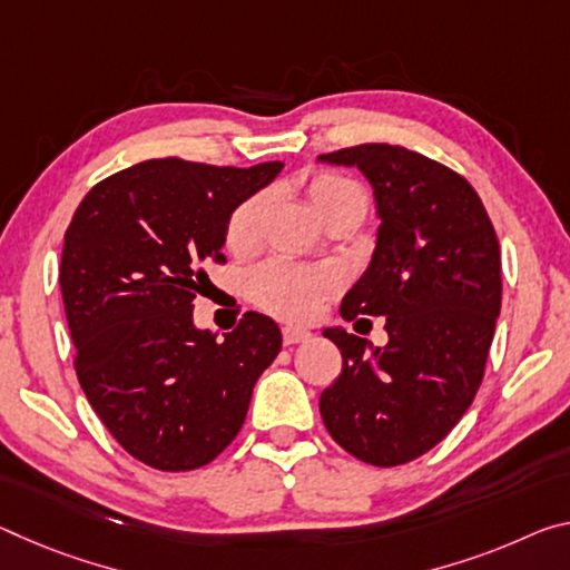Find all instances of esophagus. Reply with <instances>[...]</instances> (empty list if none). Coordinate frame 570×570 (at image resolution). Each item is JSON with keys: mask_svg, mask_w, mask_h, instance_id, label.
Instances as JSON below:
<instances>
[{"mask_svg": "<svg viewBox=\"0 0 570 570\" xmlns=\"http://www.w3.org/2000/svg\"><path fill=\"white\" fill-rule=\"evenodd\" d=\"M282 337H284V345H299V342H306L312 337V332L302 327H284Z\"/></svg>", "mask_w": 570, "mask_h": 570, "instance_id": "34e87169", "label": "esophagus"}]
</instances>
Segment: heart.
Here are the masks:
<instances>
[{
	"mask_svg": "<svg viewBox=\"0 0 570 570\" xmlns=\"http://www.w3.org/2000/svg\"><path fill=\"white\" fill-rule=\"evenodd\" d=\"M306 197L314 213L327 223L340 213L367 210V193L357 179L342 171L320 169L306 179ZM266 213V197L253 195L230 213L225 225V246L233 253H248L261 238V220ZM340 288V276L332 268H306L274 258L256 266L246 278L250 302L274 317L292 322H309L322 302Z\"/></svg>",
	"mask_w": 570,
	"mask_h": 570,
	"instance_id": "obj_1",
	"label": "heart"
}]
</instances>
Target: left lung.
I'll return each instance as SVG.
<instances>
[{
    "label": "left lung",
    "mask_w": 570,
    "mask_h": 570,
    "mask_svg": "<svg viewBox=\"0 0 570 570\" xmlns=\"http://www.w3.org/2000/svg\"><path fill=\"white\" fill-rule=\"evenodd\" d=\"M322 159L357 165L375 189L373 264L342 317H385L387 345L327 330L342 373L320 395L330 436L360 462L401 466L446 439L480 391L502 304V258L476 189L401 144H357Z\"/></svg>",
    "instance_id": "left-lung-1"
}]
</instances>
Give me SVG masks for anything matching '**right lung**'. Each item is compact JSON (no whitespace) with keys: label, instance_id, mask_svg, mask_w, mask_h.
<instances>
[{"label":"right lung","instance_id":"right-lung-1","mask_svg":"<svg viewBox=\"0 0 570 570\" xmlns=\"http://www.w3.org/2000/svg\"><path fill=\"white\" fill-rule=\"evenodd\" d=\"M282 161L215 167L147 159L101 179L66 230L60 288L73 367L108 433L141 464L189 472L230 446L253 385L282 332L246 312L218 340L195 330L193 299L210 284L233 207Z\"/></svg>","mask_w":570,"mask_h":570}]
</instances>
